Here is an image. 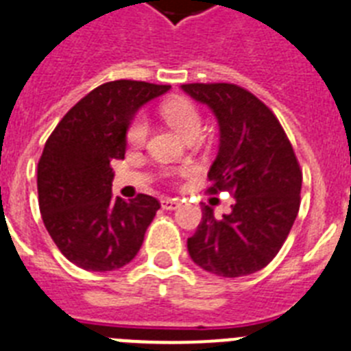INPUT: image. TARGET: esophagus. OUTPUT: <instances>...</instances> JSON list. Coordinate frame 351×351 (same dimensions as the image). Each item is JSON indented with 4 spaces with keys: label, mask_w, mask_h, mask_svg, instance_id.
Segmentation results:
<instances>
[{
    "label": "esophagus",
    "mask_w": 351,
    "mask_h": 351,
    "mask_svg": "<svg viewBox=\"0 0 351 351\" xmlns=\"http://www.w3.org/2000/svg\"><path fill=\"white\" fill-rule=\"evenodd\" d=\"M160 205H162V208H166V210H175V208H178L180 202H178V199L166 198V199H162Z\"/></svg>",
    "instance_id": "1"
}]
</instances>
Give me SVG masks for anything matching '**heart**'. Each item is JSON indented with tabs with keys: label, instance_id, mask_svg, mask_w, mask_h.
Wrapping results in <instances>:
<instances>
[{
	"label": "heart",
	"instance_id": "obj_1",
	"mask_svg": "<svg viewBox=\"0 0 351 351\" xmlns=\"http://www.w3.org/2000/svg\"><path fill=\"white\" fill-rule=\"evenodd\" d=\"M160 114L185 139H194L202 132V114L198 107L187 98H169L160 105ZM149 125L144 114H137L128 125L126 141L132 146H143L148 137Z\"/></svg>",
	"mask_w": 351,
	"mask_h": 351
}]
</instances>
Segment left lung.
I'll use <instances>...</instances> for the list:
<instances>
[{
	"label": "left lung",
	"instance_id": "obj_1",
	"mask_svg": "<svg viewBox=\"0 0 351 351\" xmlns=\"http://www.w3.org/2000/svg\"><path fill=\"white\" fill-rule=\"evenodd\" d=\"M182 89L208 105L219 123L207 191L235 198L221 219L203 205L198 228L187 239L189 255L212 275H252L276 257L298 216V158L273 110L241 85L184 84Z\"/></svg>",
	"mask_w": 351,
	"mask_h": 351
}]
</instances>
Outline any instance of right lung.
Returning <instances> with one entry per match:
<instances>
[{
    "label": "right lung",
    "mask_w": 351,
    "mask_h": 351,
    "mask_svg": "<svg viewBox=\"0 0 351 351\" xmlns=\"http://www.w3.org/2000/svg\"><path fill=\"white\" fill-rule=\"evenodd\" d=\"M171 85L107 82L62 117L44 144L37 191L44 226L62 255L87 271L126 266L160 203L148 194L112 198L110 162L125 158L126 128L141 105Z\"/></svg>",
    "instance_id": "right-lung-1"
}]
</instances>
